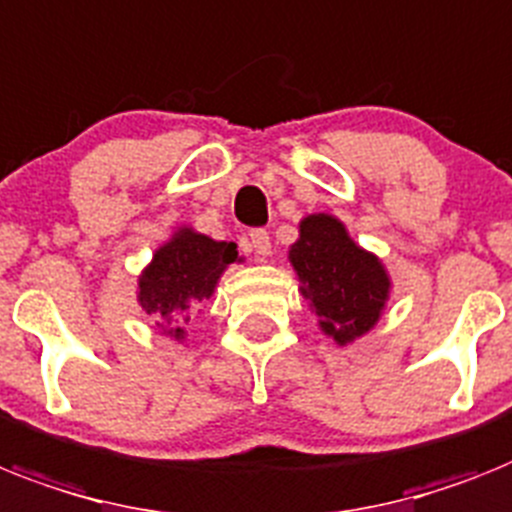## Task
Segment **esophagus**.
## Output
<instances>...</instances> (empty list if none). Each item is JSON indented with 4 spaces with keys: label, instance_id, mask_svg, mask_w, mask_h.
Returning <instances> with one entry per match:
<instances>
[{
    "label": "esophagus",
    "instance_id": "obj_1",
    "mask_svg": "<svg viewBox=\"0 0 512 512\" xmlns=\"http://www.w3.org/2000/svg\"><path fill=\"white\" fill-rule=\"evenodd\" d=\"M251 248H253V253H256V256H259V259L264 261L266 256L272 253V240H269V232H266V230H253L251 232Z\"/></svg>",
    "mask_w": 512,
    "mask_h": 512
}]
</instances>
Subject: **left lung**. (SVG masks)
I'll return each mask as SVG.
<instances>
[{
  "mask_svg": "<svg viewBox=\"0 0 512 512\" xmlns=\"http://www.w3.org/2000/svg\"><path fill=\"white\" fill-rule=\"evenodd\" d=\"M287 259L301 295L319 316V329L345 348L377 327L390 301L392 280L382 259L350 238L332 214H308Z\"/></svg>",
  "mask_w": 512,
  "mask_h": 512,
  "instance_id": "obj_1",
  "label": "left lung"
}]
</instances>
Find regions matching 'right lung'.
I'll list each match as a JSON object with an SVG mask.
<instances>
[{
    "mask_svg": "<svg viewBox=\"0 0 512 512\" xmlns=\"http://www.w3.org/2000/svg\"><path fill=\"white\" fill-rule=\"evenodd\" d=\"M235 261H240L235 243L214 240L188 225L177 227L138 274V303L159 319L162 335L183 342L190 311L214 295L219 277Z\"/></svg>",
    "mask_w": 512,
    "mask_h": 512,
    "instance_id": "add662e5",
    "label": "right lung"
}]
</instances>
